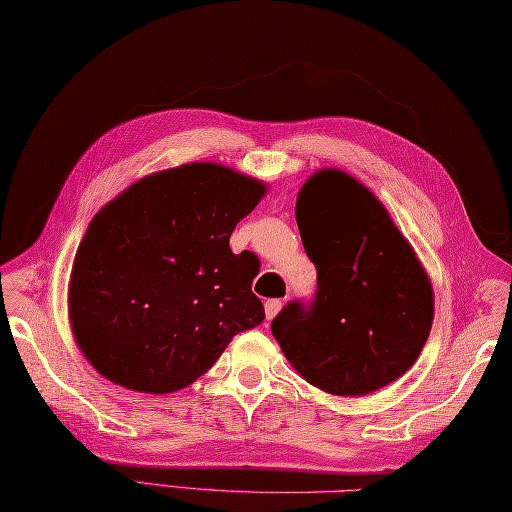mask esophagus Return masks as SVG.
I'll use <instances>...</instances> for the list:
<instances>
[{"label":"esophagus","instance_id":"34e87169","mask_svg":"<svg viewBox=\"0 0 512 512\" xmlns=\"http://www.w3.org/2000/svg\"><path fill=\"white\" fill-rule=\"evenodd\" d=\"M281 307H283V303L278 301V298H272V301H267L265 303V316H267V321H272V318L281 312Z\"/></svg>","mask_w":512,"mask_h":512}]
</instances>
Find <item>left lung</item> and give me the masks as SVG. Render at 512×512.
Wrapping results in <instances>:
<instances>
[{
  "label": "left lung",
  "mask_w": 512,
  "mask_h": 512,
  "mask_svg": "<svg viewBox=\"0 0 512 512\" xmlns=\"http://www.w3.org/2000/svg\"><path fill=\"white\" fill-rule=\"evenodd\" d=\"M305 254L316 265L310 305L272 321L307 383L361 397L406 374L428 341L435 294L412 245L379 198L341 169H321L296 198Z\"/></svg>",
  "instance_id": "obj_1"
}]
</instances>
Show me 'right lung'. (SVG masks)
I'll return each mask as SVG.
<instances>
[{"instance_id":"add662e5","label":"right lung","mask_w":512,"mask_h":512,"mask_svg":"<svg viewBox=\"0 0 512 512\" xmlns=\"http://www.w3.org/2000/svg\"><path fill=\"white\" fill-rule=\"evenodd\" d=\"M265 182L191 162L133 182L82 238L69 321L95 370L122 388L169 394L205 374L238 332L263 323L258 258L229 236Z\"/></svg>"}]
</instances>
